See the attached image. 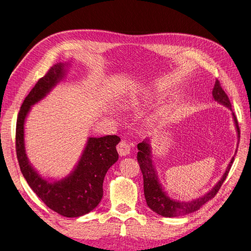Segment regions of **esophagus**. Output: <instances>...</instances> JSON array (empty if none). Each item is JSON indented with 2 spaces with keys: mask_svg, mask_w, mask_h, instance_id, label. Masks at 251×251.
<instances>
[{
  "mask_svg": "<svg viewBox=\"0 0 251 251\" xmlns=\"http://www.w3.org/2000/svg\"><path fill=\"white\" fill-rule=\"evenodd\" d=\"M117 151H118L120 156H126V155H128L130 153V145L128 144V142L122 140L117 145Z\"/></svg>",
  "mask_w": 251,
  "mask_h": 251,
  "instance_id": "obj_1",
  "label": "esophagus"
}]
</instances>
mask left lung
Here are the masks:
<instances>
[{
    "label": "left lung",
    "mask_w": 251,
    "mask_h": 251,
    "mask_svg": "<svg viewBox=\"0 0 251 251\" xmlns=\"http://www.w3.org/2000/svg\"><path fill=\"white\" fill-rule=\"evenodd\" d=\"M212 95L215 101L218 103L228 107L231 109V103L222 89L220 82L218 80L215 81L214 88L212 90ZM233 119L236 126V130L238 133V138L240 137V129L238 126L237 119L233 113ZM137 148L139 150L137 154V160L139 162V166L141 169V172L143 174V184H144V195L147 202V205L149 208H151L154 212L157 214L165 216V217H175L178 215H184L191 212H194L198 210L203 204L209 201L211 198H213L218 190L220 189L223 182L226 179V176L228 175V172L231 168V165L234 161V157L231 159V161L227 167L224 175L222 176L221 180L216 184V186L209 191L207 194H205L202 197H199L198 199L189 201V202H179L170 199L162 190L160 184H159L156 171L152 165V161L150 158V146L146 141H143L137 145Z\"/></svg>",
    "instance_id": "8db88e82"
}]
</instances>
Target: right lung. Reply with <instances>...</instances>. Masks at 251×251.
<instances>
[{
	"label": "right lung",
	"mask_w": 251,
	"mask_h": 251,
	"mask_svg": "<svg viewBox=\"0 0 251 251\" xmlns=\"http://www.w3.org/2000/svg\"><path fill=\"white\" fill-rule=\"evenodd\" d=\"M64 76V64L53 65L40 78L23 102L16 125V152L23 176L49 208L66 217H79L92 211L103 197V181L108 169L118 160L116 135L89 138L74 172L60 181L44 180L30 165L25 152L24 123L32 105L43 99Z\"/></svg>",
	"instance_id": "add662e5"
}]
</instances>
